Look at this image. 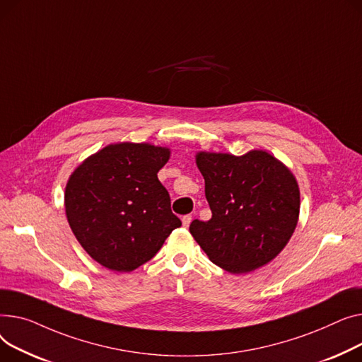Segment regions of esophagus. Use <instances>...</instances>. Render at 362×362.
<instances>
[{
    "mask_svg": "<svg viewBox=\"0 0 362 362\" xmlns=\"http://www.w3.org/2000/svg\"><path fill=\"white\" fill-rule=\"evenodd\" d=\"M182 225L185 226V228H188L189 226V223H191V221H193V218H191V215H185V216H182Z\"/></svg>",
    "mask_w": 362,
    "mask_h": 362,
    "instance_id": "1",
    "label": "esophagus"
}]
</instances>
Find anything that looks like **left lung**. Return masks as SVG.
I'll list each match as a JSON object with an SVG mask.
<instances>
[{
    "label": "left lung",
    "instance_id": "obj_1",
    "mask_svg": "<svg viewBox=\"0 0 362 362\" xmlns=\"http://www.w3.org/2000/svg\"><path fill=\"white\" fill-rule=\"evenodd\" d=\"M196 160L211 218L191 222V235L211 263L229 273L267 264L298 222L300 188L289 169L263 151L244 156L200 152Z\"/></svg>",
    "mask_w": 362,
    "mask_h": 362
}]
</instances>
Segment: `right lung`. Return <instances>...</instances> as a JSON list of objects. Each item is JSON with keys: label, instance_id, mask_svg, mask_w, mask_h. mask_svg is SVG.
<instances>
[{"label": "right lung", "instance_id": "1", "mask_svg": "<svg viewBox=\"0 0 362 362\" xmlns=\"http://www.w3.org/2000/svg\"><path fill=\"white\" fill-rule=\"evenodd\" d=\"M169 148L118 143L84 160L66 187L70 228L106 269L132 272L155 257L181 221L158 178Z\"/></svg>", "mask_w": 362, "mask_h": 362}]
</instances>
